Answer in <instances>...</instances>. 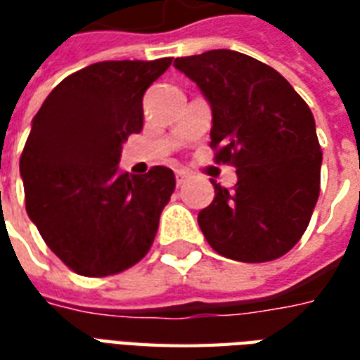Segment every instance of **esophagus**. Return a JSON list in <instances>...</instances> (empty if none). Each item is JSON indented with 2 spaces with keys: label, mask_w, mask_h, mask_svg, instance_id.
I'll return each mask as SVG.
<instances>
[{
  "label": "esophagus",
  "mask_w": 360,
  "mask_h": 360,
  "mask_svg": "<svg viewBox=\"0 0 360 360\" xmlns=\"http://www.w3.org/2000/svg\"><path fill=\"white\" fill-rule=\"evenodd\" d=\"M188 175L185 172H175V181H177V187H183L187 183Z\"/></svg>",
  "instance_id": "34e87169"
}]
</instances>
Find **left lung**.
<instances>
[{"instance_id": "obj_1", "label": "left lung", "mask_w": 360, "mask_h": 360, "mask_svg": "<svg viewBox=\"0 0 360 360\" xmlns=\"http://www.w3.org/2000/svg\"><path fill=\"white\" fill-rule=\"evenodd\" d=\"M212 110L218 162L235 165L233 191L214 181L198 226L218 255L239 262L283 257L309 226L320 193L322 152L312 111L281 75L233 50L177 58Z\"/></svg>"}]
</instances>
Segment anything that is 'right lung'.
<instances>
[{
    "label": "right lung",
    "mask_w": 360,
    "mask_h": 360,
    "mask_svg": "<svg viewBox=\"0 0 360 360\" xmlns=\"http://www.w3.org/2000/svg\"><path fill=\"white\" fill-rule=\"evenodd\" d=\"M169 65L172 58L92 63L59 82L32 119L20 156L27 214L81 276L131 268L156 237L175 175L164 165L121 173L119 158L142 131V96Z\"/></svg>",
    "instance_id": "obj_1"
}]
</instances>
